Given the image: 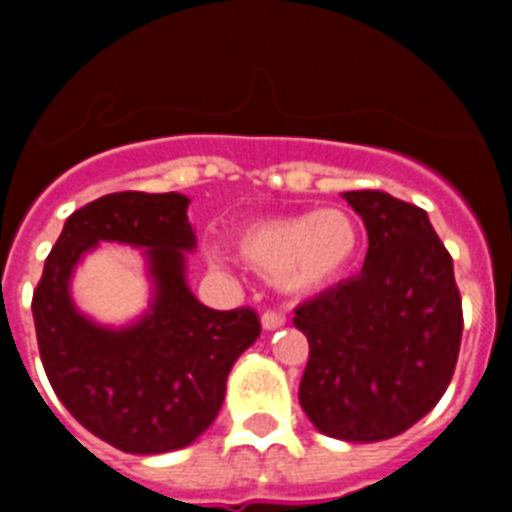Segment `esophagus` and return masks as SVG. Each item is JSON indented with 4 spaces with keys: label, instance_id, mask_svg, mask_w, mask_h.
I'll use <instances>...</instances> for the list:
<instances>
[{
    "label": "esophagus",
    "instance_id": "1",
    "mask_svg": "<svg viewBox=\"0 0 512 512\" xmlns=\"http://www.w3.org/2000/svg\"><path fill=\"white\" fill-rule=\"evenodd\" d=\"M284 324H287V316H284L281 308H268V311L263 313V329H268V332L284 327Z\"/></svg>",
    "mask_w": 512,
    "mask_h": 512
}]
</instances>
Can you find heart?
<instances>
[{"label": "heart", "instance_id": "b5f03b06", "mask_svg": "<svg viewBox=\"0 0 512 512\" xmlns=\"http://www.w3.org/2000/svg\"><path fill=\"white\" fill-rule=\"evenodd\" d=\"M361 247V225L345 209L276 217L249 225L236 241L252 271L279 279L287 289L311 292L337 281Z\"/></svg>", "mask_w": 512, "mask_h": 512}]
</instances>
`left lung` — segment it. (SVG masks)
<instances>
[{
	"mask_svg": "<svg viewBox=\"0 0 512 512\" xmlns=\"http://www.w3.org/2000/svg\"><path fill=\"white\" fill-rule=\"evenodd\" d=\"M369 233L358 276L295 308L308 337L300 406L342 441H382L412 428L452 382L462 297L452 255L425 209L382 191L342 193Z\"/></svg>",
	"mask_w": 512,
	"mask_h": 512,
	"instance_id": "left-lung-1",
	"label": "left lung"
}]
</instances>
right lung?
Masks as SVG:
<instances>
[{"label": "right lung", "mask_w": 512, "mask_h": 512, "mask_svg": "<svg viewBox=\"0 0 512 512\" xmlns=\"http://www.w3.org/2000/svg\"><path fill=\"white\" fill-rule=\"evenodd\" d=\"M183 193H108L76 209L44 260L34 289L44 372L92 436L130 454L183 449L212 425L233 361L260 337L252 308L212 311L185 284L193 228ZM98 240L148 248L157 300L127 330L84 320L67 297L78 257Z\"/></svg>", "instance_id": "add662e5"}]
</instances>
